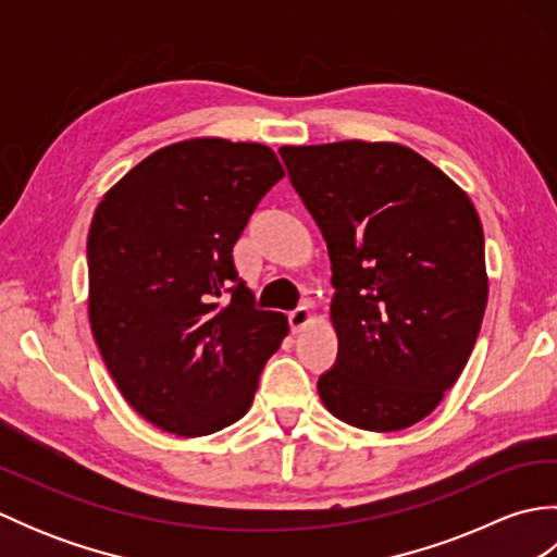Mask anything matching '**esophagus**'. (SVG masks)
Masks as SVG:
<instances>
[{
    "instance_id": "1",
    "label": "esophagus",
    "mask_w": 557,
    "mask_h": 557,
    "mask_svg": "<svg viewBox=\"0 0 557 557\" xmlns=\"http://www.w3.org/2000/svg\"><path fill=\"white\" fill-rule=\"evenodd\" d=\"M313 321V311L309 309V306H299V309H294L289 313V325L294 333H301V330L309 325Z\"/></svg>"
}]
</instances>
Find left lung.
Masks as SVG:
<instances>
[{"label":"left lung","instance_id":"left-lung-1","mask_svg":"<svg viewBox=\"0 0 557 557\" xmlns=\"http://www.w3.org/2000/svg\"><path fill=\"white\" fill-rule=\"evenodd\" d=\"M280 156L333 263L339 351L318 395L357 429H409L441 405L476 345L488 301L479 212L399 144L282 146Z\"/></svg>","mask_w":557,"mask_h":557}]
</instances>
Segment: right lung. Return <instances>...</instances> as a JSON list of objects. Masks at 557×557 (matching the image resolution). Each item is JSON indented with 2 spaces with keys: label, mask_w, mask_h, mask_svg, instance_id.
I'll return each instance as SVG.
<instances>
[{
  "label": "right lung",
  "mask_w": 557,
  "mask_h": 557,
  "mask_svg": "<svg viewBox=\"0 0 557 557\" xmlns=\"http://www.w3.org/2000/svg\"><path fill=\"white\" fill-rule=\"evenodd\" d=\"M282 176L263 144L186 138L140 160L96 208L92 337L124 399L162 431L198 437L239 421L289 333L287 315L256 309L232 258Z\"/></svg>",
  "instance_id": "1"
}]
</instances>
